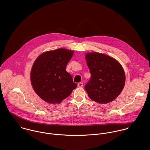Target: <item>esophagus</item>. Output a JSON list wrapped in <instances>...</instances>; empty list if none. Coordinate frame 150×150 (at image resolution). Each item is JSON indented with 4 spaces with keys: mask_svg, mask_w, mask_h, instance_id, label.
<instances>
[{
    "mask_svg": "<svg viewBox=\"0 0 150 150\" xmlns=\"http://www.w3.org/2000/svg\"><path fill=\"white\" fill-rule=\"evenodd\" d=\"M78 87L82 88V87H83V83L82 82H79V83H78Z\"/></svg>",
    "mask_w": 150,
    "mask_h": 150,
    "instance_id": "obj_1",
    "label": "esophagus"
}]
</instances>
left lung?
I'll list each match as a JSON object with an SVG mask.
<instances>
[{"instance_id": "left-lung-1", "label": "left lung", "mask_w": 150, "mask_h": 150, "mask_svg": "<svg viewBox=\"0 0 150 150\" xmlns=\"http://www.w3.org/2000/svg\"><path fill=\"white\" fill-rule=\"evenodd\" d=\"M91 77L85 89L90 99L100 104L115 100L123 90L125 74L117 60L108 56L93 52L86 54Z\"/></svg>"}]
</instances>
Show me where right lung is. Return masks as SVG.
<instances>
[{
  "instance_id": "add662e5",
  "label": "right lung",
  "mask_w": 150,
  "mask_h": 150,
  "mask_svg": "<svg viewBox=\"0 0 150 150\" xmlns=\"http://www.w3.org/2000/svg\"><path fill=\"white\" fill-rule=\"evenodd\" d=\"M73 54L72 50L61 48L45 52L35 61L30 72L31 83L44 101L60 103L76 88L72 76L65 70Z\"/></svg>"
}]
</instances>
